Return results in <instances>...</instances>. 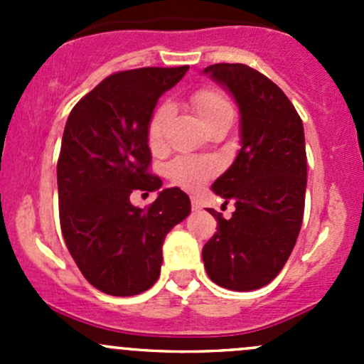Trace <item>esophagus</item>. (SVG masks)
I'll return each mask as SVG.
<instances>
[{
	"mask_svg": "<svg viewBox=\"0 0 364 364\" xmlns=\"http://www.w3.org/2000/svg\"><path fill=\"white\" fill-rule=\"evenodd\" d=\"M190 200H192V209H193V211H199V209H200L199 200H197L196 197H190Z\"/></svg>",
	"mask_w": 364,
	"mask_h": 364,
	"instance_id": "34e87169",
	"label": "esophagus"
}]
</instances>
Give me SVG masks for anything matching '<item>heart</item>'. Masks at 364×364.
Segmentation results:
<instances>
[{
    "mask_svg": "<svg viewBox=\"0 0 364 364\" xmlns=\"http://www.w3.org/2000/svg\"><path fill=\"white\" fill-rule=\"evenodd\" d=\"M190 104H192L193 111L203 121L205 128L218 117L225 116V114H232L229 100L218 90H211V87H204V90H197L196 93H192ZM171 116V104H161L153 112L148 124V144L151 149H159L161 142H164V132ZM216 171H218V167H216L215 161L203 159V156H178L167 165V176L171 178V181L188 190H196L203 186L205 181H209L216 174Z\"/></svg>",
    "mask_w": 364,
    "mask_h": 364,
    "instance_id": "b5f03b06",
    "label": "heart"
}]
</instances>
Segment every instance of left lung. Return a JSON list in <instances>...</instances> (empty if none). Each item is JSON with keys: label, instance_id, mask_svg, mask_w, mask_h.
I'll use <instances>...</instances> for the list:
<instances>
[{"label": "left lung", "instance_id": "1", "mask_svg": "<svg viewBox=\"0 0 364 364\" xmlns=\"http://www.w3.org/2000/svg\"><path fill=\"white\" fill-rule=\"evenodd\" d=\"M236 98L241 149L213 183V192L234 203L232 218H216L204 245L208 277L230 291H255L274 280L294 248L304 213L306 149L299 114L264 73L243 63L204 68Z\"/></svg>", "mask_w": 364, "mask_h": 364}]
</instances>
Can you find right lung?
<instances>
[{
  "label": "right lung",
  "mask_w": 364,
  "mask_h": 364,
  "mask_svg": "<svg viewBox=\"0 0 364 364\" xmlns=\"http://www.w3.org/2000/svg\"><path fill=\"white\" fill-rule=\"evenodd\" d=\"M188 67H146L105 77L80 98L65 124L58 159L60 223L77 267L98 291L135 296L160 277L161 245L190 215L178 186L161 190L148 208L132 192H155L149 172L148 124L156 102Z\"/></svg>",
  "instance_id": "1"
}]
</instances>
